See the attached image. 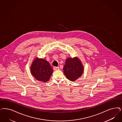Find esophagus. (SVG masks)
I'll return each instance as SVG.
<instances>
[{
    "instance_id": "1",
    "label": "esophagus",
    "mask_w": 122,
    "mask_h": 122,
    "mask_svg": "<svg viewBox=\"0 0 122 122\" xmlns=\"http://www.w3.org/2000/svg\"><path fill=\"white\" fill-rule=\"evenodd\" d=\"M53 69H54V70L55 71H56V70H59V67H53Z\"/></svg>"
}]
</instances>
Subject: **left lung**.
<instances>
[{"label":"left lung","mask_w":122,"mask_h":122,"mask_svg":"<svg viewBox=\"0 0 122 122\" xmlns=\"http://www.w3.org/2000/svg\"><path fill=\"white\" fill-rule=\"evenodd\" d=\"M63 69L66 77L72 81L81 77L83 72V67L77 57L67 59Z\"/></svg>","instance_id":"8db88e82"}]
</instances>
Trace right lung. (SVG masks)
Returning <instances> with one entry per match:
<instances>
[{"mask_svg":"<svg viewBox=\"0 0 122 122\" xmlns=\"http://www.w3.org/2000/svg\"><path fill=\"white\" fill-rule=\"evenodd\" d=\"M32 75L36 79L46 82L50 79L53 69L48 61L41 59H35L30 67Z\"/></svg>","mask_w":122,"mask_h":122,"instance_id":"obj_1","label":"right lung"}]
</instances>
